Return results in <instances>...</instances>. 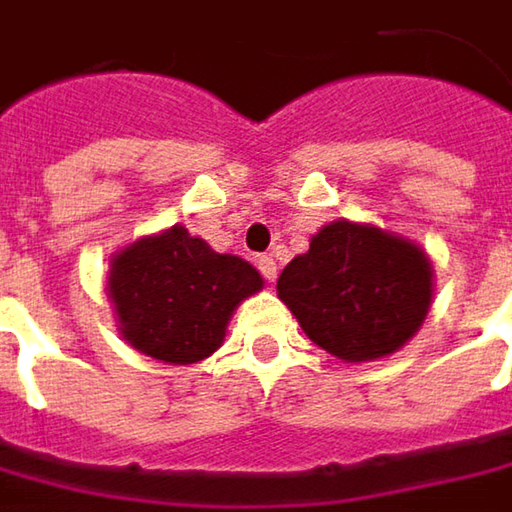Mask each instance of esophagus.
I'll return each instance as SVG.
<instances>
[{
    "label": "esophagus",
    "instance_id": "1",
    "mask_svg": "<svg viewBox=\"0 0 512 512\" xmlns=\"http://www.w3.org/2000/svg\"><path fill=\"white\" fill-rule=\"evenodd\" d=\"M256 265H259V274L265 276L268 282H274V279H276V262L271 259V256H259V262H256Z\"/></svg>",
    "mask_w": 512,
    "mask_h": 512
}]
</instances>
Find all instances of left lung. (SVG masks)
<instances>
[{"instance_id": "8db88e82", "label": "left lung", "mask_w": 512, "mask_h": 512, "mask_svg": "<svg viewBox=\"0 0 512 512\" xmlns=\"http://www.w3.org/2000/svg\"><path fill=\"white\" fill-rule=\"evenodd\" d=\"M276 291L317 347L344 361H373L422 326L431 262L408 238L335 221L285 265Z\"/></svg>"}]
</instances>
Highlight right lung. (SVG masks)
Listing matches in <instances>:
<instances>
[{
    "label": "right lung",
    "mask_w": 512,
    "mask_h": 512,
    "mask_svg": "<svg viewBox=\"0 0 512 512\" xmlns=\"http://www.w3.org/2000/svg\"><path fill=\"white\" fill-rule=\"evenodd\" d=\"M259 288L262 276L253 265L215 253L183 227L130 244L107 276L125 341L165 364H195L212 355L230 314Z\"/></svg>",
    "instance_id": "1"
}]
</instances>
